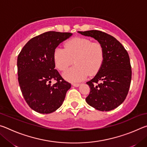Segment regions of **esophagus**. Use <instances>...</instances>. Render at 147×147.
<instances>
[{
	"mask_svg": "<svg viewBox=\"0 0 147 147\" xmlns=\"http://www.w3.org/2000/svg\"><path fill=\"white\" fill-rule=\"evenodd\" d=\"M72 85H73L74 87H78L80 85V84H79V83H73V84H72Z\"/></svg>",
	"mask_w": 147,
	"mask_h": 147,
	"instance_id": "34e87169",
	"label": "esophagus"
}]
</instances>
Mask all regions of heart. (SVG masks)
Instances as JSON below:
<instances>
[{
    "label": "heart",
    "mask_w": 147,
    "mask_h": 147,
    "mask_svg": "<svg viewBox=\"0 0 147 147\" xmlns=\"http://www.w3.org/2000/svg\"><path fill=\"white\" fill-rule=\"evenodd\" d=\"M65 49L56 48L54 59L56 67L64 71L74 60L75 65L63 74L64 78L71 82L83 80L89 75H93L99 71L104 60V49L98 42L90 39L75 38L65 43Z\"/></svg>",
    "instance_id": "b5f03b06"
}]
</instances>
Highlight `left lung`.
<instances>
[{
	"mask_svg": "<svg viewBox=\"0 0 147 147\" xmlns=\"http://www.w3.org/2000/svg\"><path fill=\"white\" fill-rule=\"evenodd\" d=\"M78 33L97 40L104 53L97 74L86 83L90 88L86 102L102 111L112 110L123 102L130 88L131 69L128 54L120 42L105 32L89 30Z\"/></svg>",
	"mask_w": 147,
	"mask_h": 147,
	"instance_id": "1",
	"label": "left lung"
}]
</instances>
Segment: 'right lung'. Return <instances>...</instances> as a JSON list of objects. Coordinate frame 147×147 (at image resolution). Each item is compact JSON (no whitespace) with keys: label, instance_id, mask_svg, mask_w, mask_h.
Here are the masks:
<instances>
[{"label":"right lung","instance_id":"obj_1","mask_svg":"<svg viewBox=\"0 0 147 147\" xmlns=\"http://www.w3.org/2000/svg\"><path fill=\"white\" fill-rule=\"evenodd\" d=\"M72 36L49 31L32 38L17 58V73L24 100L36 112L53 113L60 107L71 84L55 69L54 53L59 43ZM52 79L57 82L51 84Z\"/></svg>","mask_w":147,"mask_h":147}]
</instances>
